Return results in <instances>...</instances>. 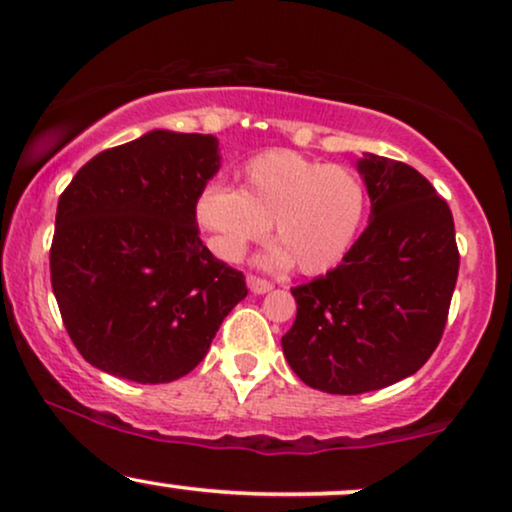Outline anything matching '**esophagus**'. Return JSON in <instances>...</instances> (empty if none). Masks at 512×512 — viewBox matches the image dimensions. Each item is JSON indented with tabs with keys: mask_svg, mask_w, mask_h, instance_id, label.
Instances as JSON below:
<instances>
[{
	"mask_svg": "<svg viewBox=\"0 0 512 512\" xmlns=\"http://www.w3.org/2000/svg\"><path fill=\"white\" fill-rule=\"evenodd\" d=\"M248 288L252 293H257V295H262V293H269L272 291V281H267V279H262V276H257V274H250L248 276Z\"/></svg>",
	"mask_w": 512,
	"mask_h": 512,
	"instance_id": "esophagus-1",
	"label": "esophagus"
}]
</instances>
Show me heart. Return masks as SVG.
<instances>
[{"mask_svg": "<svg viewBox=\"0 0 512 512\" xmlns=\"http://www.w3.org/2000/svg\"><path fill=\"white\" fill-rule=\"evenodd\" d=\"M238 190L209 183L195 197V219L221 260H238L267 236L272 221L281 248L269 262L303 274L334 269L353 248L367 209L365 181L348 166L293 150H269L238 169Z\"/></svg>", "mask_w": 512, "mask_h": 512, "instance_id": "1", "label": "heart"}]
</instances>
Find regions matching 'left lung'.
<instances>
[{
	"mask_svg": "<svg viewBox=\"0 0 512 512\" xmlns=\"http://www.w3.org/2000/svg\"><path fill=\"white\" fill-rule=\"evenodd\" d=\"M372 214L336 269L291 288L283 355L312 389L355 396L410 377L446 329L460 252L448 202L410 164L357 162Z\"/></svg>",
	"mask_w": 512,
	"mask_h": 512,
	"instance_id": "1",
	"label": "left lung"
}]
</instances>
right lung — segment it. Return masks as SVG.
I'll list each match as a JSON object with an SVG mask.
<instances>
[{
    "mask_svg": "<svg viewBox=\"0 0 512 512\" xmlns=\"http://www.w3.org/2000/svg\"><path fill=\"white\" fill-rule=\"evenodd\" d=\"M217 171V138L152 131L92 157L61 193L52 291L92 367L138 384L183 377L248 295L197 231L195 197Z\"/></svg>",
    "mask_w": 512,
    "mask_h": 512,
    "instance_id": "obj_1",
    "label": "right lung"
}]
</instances>
